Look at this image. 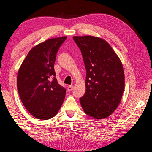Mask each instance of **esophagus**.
<instances>
[{
	"label": "esophagus",
	"mask_w": 152,
	"mask_h": 152,
	"mask_svg": "<svg viewBox=\"0 0 152 152\" xmlns=\"http://www.w3.org/2000/svg\"><path fill=\"white\" fill-rule=\"evenodd\" d=\"M73 89V86H69L68 87V91L70 92Z\"/></svg>",
	"instance_id": "1"
}]
</instances>
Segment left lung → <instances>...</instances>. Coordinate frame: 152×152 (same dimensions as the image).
Returning <instances> with one entry per match:
<instances>
[{
  "mask_svg": "<svg viewBox=\"0 0 152 152\" xmlns=\"http://www.w3.org/2000/svg\"><path fill=\"white\" fill-rule=\"evenodd\" d=\"M86 69V93L80 98L84 112L96 119L109 117L120 103L125 87L122 63L104 39L73 36Z\"/></svg>",
  "mask_w": 152,
  "mask_h": 152,
  "instance_id": "8db88e82",
  "label": "left lung"
}]
</instances>
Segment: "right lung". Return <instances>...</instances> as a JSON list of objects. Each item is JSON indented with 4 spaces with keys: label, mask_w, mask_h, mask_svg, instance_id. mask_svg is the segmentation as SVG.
I'll return each instance as SVG.
<instances>
[{
    "label": "right lung",
    "mask_w": 152,
    "mask_h": 152,
    "mask_svg": "<svg viewBox=\"0 0 152 152\" xmlns=\"http://www.w3.org/2000/svg\"><path fill=\"white\" fill-rule=\"evenodd\" d=\"M67 37L53 38L30 50L17 75L21 102L34 117L48 120L54 117L65 98L66 89L59 85L54 69L58 50Z\"/></svg>",
    "instance_id": "obj_1"
}]
</instances>
